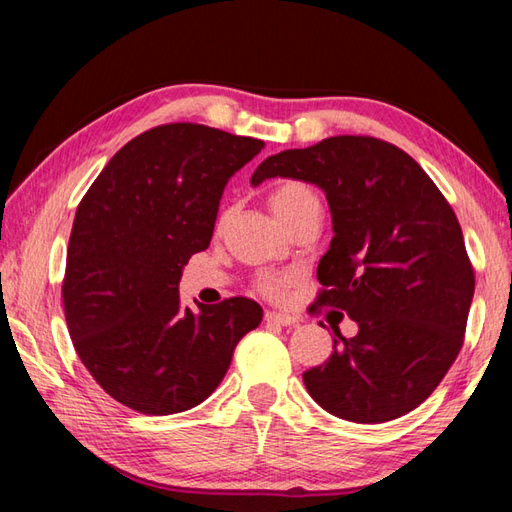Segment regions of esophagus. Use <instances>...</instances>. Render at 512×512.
<instances>
[{
	"label": "esophagus",
	"mask_w": 512,
	"mask_h": 512,
	"mask_svg": "<svg viewBox=\"0 0 512 512\" xmlns=\"http://www.w3.org/2000/svg\"><path fill=\"white\" fill-rule=\"evenodd\" d=\"M266 321L268 323H277V325H295L297 319L290 317V314H284V312H266Z\"/></svg>",
	"instance_id": "esophagus-1"
}]
</instances>
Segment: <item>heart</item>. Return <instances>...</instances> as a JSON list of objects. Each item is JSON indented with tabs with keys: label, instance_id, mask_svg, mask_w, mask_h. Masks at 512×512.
Returning <instances> with one entry per match:
<instances>
[{
	"label": "heart",
	"instance_id": "b5f03b06",
	"mask_svg": "<svg viewBox=\"0 0 512 512\" xmlns=\"http://www.w3.org/2000/svg\"><path fill=\"white\" fill-rule=\"evenodd\" d=\"M270 209L279 217L281 224L286 228L301 217L303 213H308L314 206H319L317 195L312 193L310 187H306L303 182H295V180H288V182H281L277 187L270 191ZM259 290L264 292L268 297H281L286 290V279H279V277H264L259 281Z\"/></svg>",
	"mask_w": 512,
	"mask_h": 512
}]
</instances>
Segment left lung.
I'll list each match as a JSON object with an SVG mask.
<instances>
[{"label": "left lung", "mask_w": 512, "mask_h": 512, "mask_svg": "<svg viewBox=\"0 0 512 512\" xmlns=\"http://www.w3.org/2000/svg\"><path fill=\"white\" fill-rule=\"evenodd\" d=\"M303 180L332 213L319 306L358 323L334 330L328 361L303 374L332 416L387 422L427 400L458 356L475 290L458 217L405 151L369 136H332L268 156L250 178Z\"/></svg>", "instance_id": "1"}]
</instances>
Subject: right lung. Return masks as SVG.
<instances>
[{
	"label": "right lung",
	"instance_id": "obj_1",
	"mask_svg": "<svg viewBox=\"0 0 512 512\" xmlns=\"http://www.w3.org/2000/svg\"><path fill=\"white\" fill-rule=\"evenodd\" d=\"M264 143L169 123L118 149L76 209L63 279L74 350L121 405L169 416L209 398L239 339L262 323L246 297L182 308L178 284L209 248L226 182Z\"/></svg>",
	"mask_w": 512,
	"mask_h": 512
}]
</instances>
